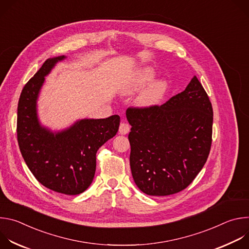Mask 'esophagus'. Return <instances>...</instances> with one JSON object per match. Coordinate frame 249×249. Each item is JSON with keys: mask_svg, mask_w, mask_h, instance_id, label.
<instances>
[{"mask_svg": "<svg viewBox=\"0 0 249 249\" xmlns=\"http://www.w3.org/2000/svg\"><path fill=\"white\" fill-rule=\"evenodd\" d=\"M129 131H130V126H129V124L126 123V122H122V123L120 124V126H119V133H120L121 135H126V134L129 133Z\"/></svg>", "mask_w": 249, "mask_h": 249, "instance_id": "esophagus-1", "label": "esophagus"}]
</instances>
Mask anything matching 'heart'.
<instances>
[{
	"mask_svg": "<svg viewBox=\"0 0 249 249\" xmlns=\"http://www.w3.org/2000/svg\"><path fill=\"white\" fill-rule=\"evenodd\" d=\"M156 76V70L153 67H143L130 77L122 87V92L125 94L133 93L150 84ZM167 89L165 80H158L153 83L138 98V103L142 106H153L159 103Z\"/></svg>",
	"mask_w": 249,
	"mask_h": 249,
	"instance_id": "b5f03b06",
	"label": "heart"
}]
</instances>
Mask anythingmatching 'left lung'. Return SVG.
Returning a JSON list of instances; mask_svg holds the SVG:
<instances>
[{
  "mask_svg": "<svg viewBox=\"0 0 249 249\" xmlns=\"http://www.w3.org/2000/svg\"><path fill=\"white\" fill-rule=\"evenodd\" d=\"M126 117L138 188L151 196L185 189L203 168L212 144V103L197 77L164 104L128 108Z\"/></svg>",
  "mask_w": 249,
  "mask_h": 249,
  "instance_id": "8db88e82",
  "label": "left lung"
}]
</instances>
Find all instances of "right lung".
Returning <instances> with one entry per match:
<instances>
[{"label": "right lung", "mask_w": 249, "mask_h": 249, "mask_svg": "<svg viewBox=\"0 0 249 249\" xmlns=\"http://www.w3.org/2000/svg\"><path fill=\"white\" fill-rule=\"evenodd\" d=\"M66 56L47 59L24 86L18 106V142L21 156L42 185L58 193L78 195L91 184L97 150L113 138L120 117L81 119L61 131L42 126L37 99L45 77Z\"/></svg>", "instance_id": "right-lung-1"}]
</instances>
